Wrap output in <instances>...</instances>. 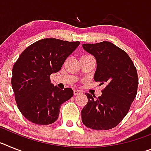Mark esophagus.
I'll use <instances>...</instances> for the list:
<instances>
[{
  "label": "esophagus",
  "instance_id": "1",
  "mask_svg": "<svg viewBox=\"0 0 151 151\" xmlns=\"http://www.w3.org/2000/svg\"><path fill=\"white\" fill-rule=\"evenodd\" d=\"M73 94H74V95H78V94H81V91L76 90V89H75V90L73 91Z\"/></svg>",
  "mask_w": 151,
  "mask_h": 151
}]
</instances>
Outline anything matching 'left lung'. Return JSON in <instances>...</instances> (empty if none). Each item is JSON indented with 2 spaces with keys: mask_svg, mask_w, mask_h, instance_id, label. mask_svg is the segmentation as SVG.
<instances>
[{
  "mask_svg": "<svg viewBox=\"0 0 151 151\" xmlns=\"http://www.w3.org/2000/svg\"><path fill=\"white\" fill-rule=\"evenodd\" d=\"M83 48L96 58L94 81L104 85L102 94L96 99L86 94L87 104L82 110L86 127L108 130L116 127L129 112L137 94V69L126 52L109 41L83 44Z\"/></svg>",
  "mask_w": 151,
  "mask_h": 151,
  "instance_id": "8db88e82",
  "label": "left lung"
}]
</instances>
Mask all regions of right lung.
<instances>
[{"label":"right lung","mask_w":151,"mask_h":151,"mask_svg":"<svg viewBox=\"0 0 151 151\" xmlns=\"http://www.w3.org/2000/svg\"><path fill=\"white\" fill-rule=\"evenodd\" d=\"M79 41L44 38L29 45L13 65L11 84L19 110L37 125L55 122L63 103L73 95L72 88L60 90L50 83V75L60 70Z\"/></svg>","instance_id":"1"}]
</instances>
